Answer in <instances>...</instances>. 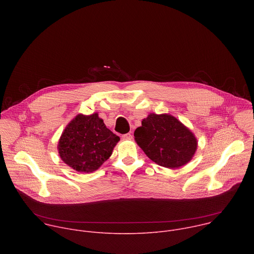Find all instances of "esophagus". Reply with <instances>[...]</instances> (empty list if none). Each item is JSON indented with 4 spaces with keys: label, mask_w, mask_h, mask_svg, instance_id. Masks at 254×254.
<instances>
[{
    "label": "esophagus",
    "mask_w": 254,
    "mask_h": 254,
    "mask_svg": "<svg viewBox=\"0 0 254 254\" xmlns=\"http://www.w3.org/2000/svg\"><path fill=\"white\" fill-rule=\"evenodd\" d=\"M123 139H131L132 138V135L130 133H125L122 135Z\"/></svg>",
    "instance_id": "esophagus-1"
}]
</instances>
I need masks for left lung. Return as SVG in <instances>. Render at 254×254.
<instances>
[{
	"instance_id": "8db88e82",
	"label": "left lung",
	"mask_w": 254,
	"mask_h": 254,
	"mask_svg": "<svg viewBox=\"0 0 254 254\" xmlns=\"http://www.w3.org/2000/svg\"><path fill=\"white\" fill-rule=\"evenodd\" d=\"M133 135L144 154L165 168L187 164L197 150L196 137L190 129L169 115L151 114Z\"/></svg>"
}]
</instances>
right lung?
<instances>
[{
    "label": "right lung",
    "mask_w": 254,
    "mask_h": 254,
    "mask_svg": "<svg viewBox=\"0 0 254 254\" xmlns=\"http://www.w3.org/2000/svg\"><path fill=\"white\" fill-rule=\"evenodd\" d=\"M119 140L97 114L78 115L63 131L58 151L62 161L72 169L91 173L112 156Z\"/></svg>",
    "instance_id": "1"
}]
</instances>
